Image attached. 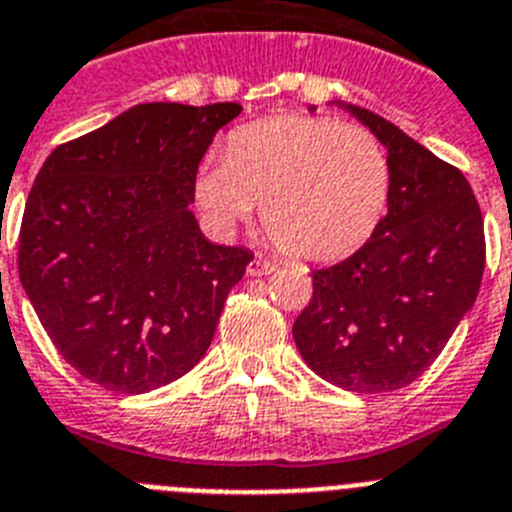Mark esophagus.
I'll return each instance as SVG.
<instances>
[{"mask_svg": "<svg viewBox=\"0 0 512 512\" xmlns=\"http://www.w3.org/2000/svg\"><path fill=\"white\" fill-rule=\"evenodd\" d=\"M278 270V265H275L273 260H265V257H255V260L247 265V275H252V278H260V275H270Z\"/></svg>", "mask_w": 512, "mask_h": 512, "instance_id": "34e87169", "label": "esophagus"}]
</instances>
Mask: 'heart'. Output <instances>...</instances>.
Returning <instances> with one entry per match:
<instances>
[{
    "label": "heart",
    "instance_id": "obj_1",
    "mask_svg": "<svg viewBox=\"0 0 512 512\" xmlns=\"http://www.w3.org/2000/svg\"><path fill=\"white\" fill-rule=\"evenodd\" d=\"M390 193L388 158L370 132L319 117H273L229 135L206 158L193 196L214 227L232 229L262 204L267 234L288 255L324 262L362 247Z\"/></svg>",
    "mask_w": 512,
    "mask_h": 512
}]
</instances>
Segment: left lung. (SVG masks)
Returning <instances> with one entry per match:
<instances>
[{"instance_id": "1", "label": "left lung", "mask_w": 512, "mask_h": 512, "mask_svg": "<svg viewBox=\"0 0 512 512\" xmlns=\"http://www.w3.org/2000/svg\"><path fill=\"white\" fill-rule=\"evenodd\" d=\"M334 104L388 150V214L354 255L313 270L293 339L306 365L336 388L390 393L431 367L477 301L482 211L454 165L380 114Z\"/></svg>"}]
</instances>
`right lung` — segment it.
<instances>
[{"label": "right lung", "mask_w": 512, "mask_h": 512, "mask_svg": "<svg viewBox=\"0 0 512 512\" xmlns=\"http://www.w3.org/2000/svg\"><path fill=\"white\" fill-rule=\"evenodd\" d=\"M239 104L150 101L55 147L27 196L20 280L55 349L86 380L147 393L214 339L252 252L193 216L201 158Z\"/></svg>", "instance_id": "right-lung-1"}]
</instances>
